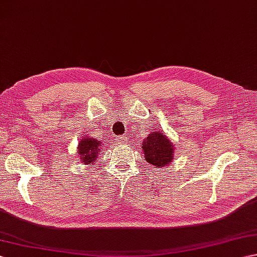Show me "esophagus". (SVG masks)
<instances>
[{
    "instance_id": "obj_1",
    "label": "esophagus",
    "mask_w": 257,
    "mask_h": 257,
    "mask_svg": "<svg viewBox=\"0 0 257 257\" xmlns=\"http://www.w3.org/2000/svg\"><path fill=\"white\" fill-rule=\"evenodd\" d=\"M124 138L123 137H119V138H117V143L118 144H124Z\"/></svg>"
}]
</instances>
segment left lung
Masks as SVG:
<instances>
[{
    "label": "left lung",
    "instance_id": "8db88e82",
    "mask_svg": "<svg viewBox=\"0 0 257 257\" xmlns=\"http://www.w3.org/2000/svg\"><path fill=\"white\" fill-rule=\"evenodd\" d=\"M146 160L154 167H167L174 157V146L163 130L149 134L143 141V147Z\"/></svg>",
    "mask_w": 257,
    "mask_h": 257
}]
</instances>
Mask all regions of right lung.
<instances>
[{
	"label": "right lung",
	"instance_id": "right-lung-1",
	"mask_svg": "<svg viewBox=\"0 0 257 257\" xmlns=\"http://www.w3.org/2000/svg\"><path fill=\"white\" fill-rule=\"evenodd\" d=\"M101 146L102 144L99 140L83 137L78 144V155L81 162L86 163V165L95 162L101 152Z\"/></svg>",
	"mask_w": 257,
	"mask_h": 257
}]
</instances>
